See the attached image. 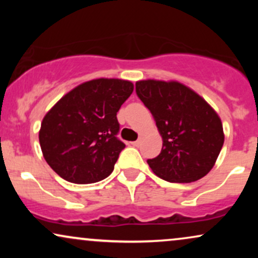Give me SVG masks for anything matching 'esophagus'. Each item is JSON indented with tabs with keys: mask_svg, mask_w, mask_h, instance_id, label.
Instances as JSON below:
<instances>
[{
	"mask_svg": "<svg viewBox=\"0 0 258 258\" xmlns=\"http://www.w3.org/2000/svg\"><path fill=\"white\" fill-rule=\"evenodd\" d=\"M131 144H132L133 147H139V146H141V144H142V138H139L138 141H136V142H132Z\"/></svg>",
	"mask_w": 258,
	"mask_h": 258,
	"instance_id": "esophagus-1",
	"label": "esophagus"
}]
</instances>
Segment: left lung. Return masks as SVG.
<instances>
[{
  "label": "left lung",
  "mask_w": 258,
  "mask_h": 258,
  "mask_svg": "<svg viewBox=\"0 0 258 258\" xmlns=\"http://www.w3.org/2000/svg\"><path fill=\"white\" fill-rule=\"evenodd\" d=\"M139 99L152 112L162 138L161 153L148 160L160 178L190 183L215 166L224 133L217 112L197 92L178 81L141 80Z\"/></svg>",
  "instance_id": "1"
}]
</instances>
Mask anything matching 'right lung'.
Instances as JSON below:
<instances>
[{
  "label": "right lung",
  "instance_id": "1",
  "mask_svg": "<svg viewBox=\"0 0 258 258\" xmlns=\"http://www.w3.org/2000/svg\"><path fill=\"white\" fill-rule=\"evenodd\" d=\"M133 92L131 81L96 79L76 86L44 115L38 132L47 164L68 182L87 184L114 170L125 144L116 138V112Z\"/></svg>",
  "mask_w": 258,
  "mask_h": 258
}]
</instances>
